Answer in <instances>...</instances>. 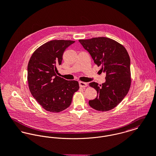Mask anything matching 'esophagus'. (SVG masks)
Instances as JSON below:
<instances>
[{"label": "esophagus", "instance_id": "esophagus-1", "mask_svg": "<svg viewBox=\"0 0 156 156\" xmlns=\"http://www.w3.org/2000/svg\"><path fill=\"white\" fill-rule=\"evenodd\" d=\"M79 85L80 87H82V88H85L87 86V84L86 83H84V82H82V81H80L79 82Z\"/></svg>", "mask_w": 156, "mask_h": 156}]
</instances>
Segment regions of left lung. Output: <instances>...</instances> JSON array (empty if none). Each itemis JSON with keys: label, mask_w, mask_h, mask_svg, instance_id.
<instances>
[{"label": "left lung", "mask_w": 156, "mask_h": 156, "mask_svg": "<svg viewBox=\"0 0 156 156\" xmlns=\"http://www.w3.org/2000/svg\"><path fill=\"white\" fill-rule=\"evenodd\" d=\"M80 44L91 56L94 63L106 73L102 85L89 84L97 91V97L88 102L99 111H109L120 104L127 94L130 84V60L126 48L117 41L106 37L80 39Z\"/></svg>", "instance_id": "left-lung-1"}]
</instances>
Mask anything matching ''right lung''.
Returning a JSON list of instances; mask_svg holds the SVG:
<instances>
[{"instance_id":"add662e5","label":"right lung","mask_w":156,"mask_h":156,"mask_svg":"<svg viewBox=\"0 0 156 156\" xmlns=\"http://www.w3.org/2000/svg\"><path fill=\"white\" fill-rule=\"evenodd\" d=\"M75 41L53 40L35 50L27 66V81L34 98L45 110L59 112L68 108L75 92L79 89L76 81L58 76L57 66L62 64L63 54Z\"/></svg>"}]
</instances>
